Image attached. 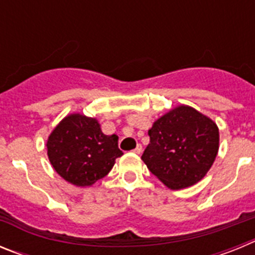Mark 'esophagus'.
Segmentation results:
<instances>
[{"mask_svg": "<svg viewBox=\"0 0 255 255\" xmlns=\"http://www.w3.org/2000/svg\"><path fill=\"white\" fill-rule=\"evenodd\" d=\"M141 150H143V147H141L140 144H138V145H136V148H135V149L132 150V152H134V153H136V154H140V153H141Z\"/></svg>", "mask_w": 255, "mask_h": 255, "instance_id": "obj_1", "label": "esophagus"}]
</instances>
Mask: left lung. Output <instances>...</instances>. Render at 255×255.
Segmentation results:
<instances>
[{
  "label": "left lung",
  "instance_id": "obj_1",
  "mask_svg": "<svg viewBox=\"0 0 255 255\" xmlns=\"http://www.w3.org/2000/svg\"><path fill=\"white\" fill-rule=\"evenodd\" d=\"M141 159L171 190L194 185L212 167L220 148L215 121L195 108L176 106L153 123Z\"/></svg>",
  "mask_w": 255,
  "mask_h": 255
}]
</instances>
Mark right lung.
<instances>
[{
	"mask_svg": "<svg viewBox=\"0 0 255 255\" xmlns=\"http://www.w3.org/2000/svg\"><path fill=\"white\" fill-rule=\"evenodd\" d=\"M46 145L56 172L82 188L105 177L124 154L119 149V136L103 134L98 120L83 114L65 116L52 130Z\"/></svg>",
	"mask_w": 255,
	"mask_h": 255,
	"instance_id": "right-lung-1",
	"label": "right lung"
}]
</instances>
